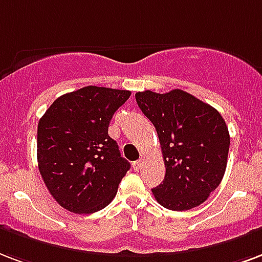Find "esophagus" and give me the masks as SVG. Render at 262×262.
<instances>
[{
	"mask_svg": "<svg viewBox=\"0 0 262 262\" xmlns=\"http://www.w3.org/2000/svg\"><path fill=\"white\" fill-rule=\"evenodd\" d=\"M141 166H143V159H139V161L133 162V169H135L136 171L140 170V169H141Z\"/></svg>",
	"mask_w": 262,
	"mask_h": 262,
	"instance_id": "1",
	"label": "esophagus"
}]
</instances>
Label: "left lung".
<instances>
[{
    "label": "left lung",
    "instance_id": "left-lung-1",
    "mask_svg": "<svg viewBox=\"0 0 262 262\" xmlns=\"http://www.w3.org/2000/svg\"><path fill=\"white\" fill-rule=\"evenodd\" d=\"M136 101L157 129L165 179L152 188L159 205L189 210L206 201L227 167L229 133L221 114L181 89L137 92Z\"/></svg>",
    "mask_w": 262,
    "mask_h": 262
}]
</instances>
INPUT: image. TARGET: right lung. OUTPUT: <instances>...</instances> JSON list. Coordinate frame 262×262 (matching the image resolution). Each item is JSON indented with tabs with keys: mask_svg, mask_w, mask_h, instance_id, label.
<instances>
[{
	"mask_svg": "<svg viewBox=\"0 0 262 262\" xmlns=\"http://www.w3.org/2000/svg\"><path fill=\"white\" fill-rule=\"evenodd\" d=\"M130 92L85 86L56 99L38 122V169L60 206L77 214L104 209L130 169L108 136Z\"/></svg>",
	"mask_w": 262,
	"mask_h": 262,
	"instance_id": "right-lung-1",
	"label": "right lung"
}]
</instances>
